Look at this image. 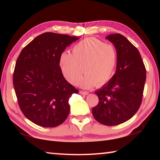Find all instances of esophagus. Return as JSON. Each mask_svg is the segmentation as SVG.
<instances>
[{"mask_svg":"<svg viewBox=\"0 0 160 160\" xmlns=\"http://www.w3.org/2000/svg\"><path fill=\"white\" fill-rule=\"evenodd\" d=\"M80 94H82V95H88L89 92H85V91H80Z\"/></svg>","mask_w":160,"mask_h":160,"instance_id":"esophagus-1","label":"esophagus"}]
</instances>
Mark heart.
<instances>
[{
	"instance_id": "b5f03b06",
	"label": "heart",
	"mask_w": 160,
	"mask_h": 160,
	"mask_svg": "<svg viewBox=\"0 0 160 160\" xmlns=\"http://www.w3.org/2000/svg\"><path fill=\"white\" fill-rule=\"evenodd\" d=\"M118 53L114 46L105 44L94 37L86 38L75 44L72 54L61 53L59 66L68 82L76 85L80 81L83 88L90 89L97 85L102 86L112 79L117 65Z\"/></svg>"
}]
</instances>
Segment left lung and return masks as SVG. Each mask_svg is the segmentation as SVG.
Instances as JSON below:
<instances>
[{
    "label": "left lung",
    "mask_w": 160,
    "mask_h": 160,
    "mask_svg": "<svg viewBox=\"0 0 160 160\" xmlns=\"http://www.w3.org/2000/svg\"><path fill=\"white\" fill-rule=\"evenodd\" d=\"M106 39L117 51L116 70L112 79L95 91L99 104L93 107L92 112L100 123L116 126L129 120L138 110L146 70L138 50L122 34H109Z\"/></svg>",
    "instance_id": "left-lung-1"
}]
</instances>
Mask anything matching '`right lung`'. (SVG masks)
Listing matches in <instances>:
<instances>
[{
  "mask_svg": "<svg viewBox=\"0 0 160 160\" xmlns=\"http://www.w3.org/2000/svg\"><path fill=\"white\" fill-rule=\"evenodd\" d=\"M79 38L45 32L22 50L15 63L13 85L19 106L32 122L56 127L70 112L69 99L78 90L63 77L59 57Z\"/></svg>",
  "mask_w": 160,
  "mask_h": 160,
  "instance_id": "add662e5",
  "label": "right lung"
}]
</instances>
